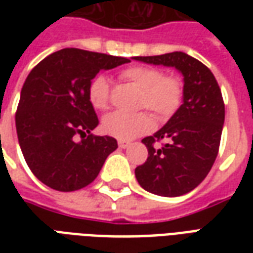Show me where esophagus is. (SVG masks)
Returning a JSON list of instances; mask_svg holds the SVG:
<instances>
[{
  "instance_id": "esophagus-1",
  "label": "esophagus",
  "mask_w": 253,
  "mask_h": 253,
  "mask_svg": "<svg viewBox=\"0 0 253 253\" xmlns=\"http://www.w3.org/2000/svg\"><path fill=\"white\" fill-rule=\"evenodd\" d=\"M118 145H119V148L121 149H126L128 145H130V142H127V141H119L118 142Z\"/></svg>"
}]
</instances>
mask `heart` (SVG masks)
<instances>
[{"label": "heart", "mask_w": 253, "mask_h": 253, "mask_svg": "<svg viewBox=\"0 0 253 253\" xmlns=\"http://www.w3.org/2000/svg\"><path fill=\"white\" fill-rule=\"evenodd\" d=\"M122 78L139 89L138 108H148L159 121L169 119L180 108L184 89L179 77L167 76L159 67L138 65L125 69ZM89 101L99 111H105L110 107V81L103 74L94 77L89 85ZM101 126L111 137L128 141L150 130L152 118L146 111L132 114L116 111L105 116Z\"/></svg>", "instance_id": "1"}]
</instances>
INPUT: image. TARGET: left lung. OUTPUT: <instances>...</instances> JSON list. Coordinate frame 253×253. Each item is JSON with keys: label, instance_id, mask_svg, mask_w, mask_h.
I'll return each mask as SVG.
<instances>
[{"label": "left lung", "instance_id": "obj_1", "mask_svg": "<svg viewBox=\"0 0 253 253\" xmlns=\"http://www.w3.org/2000/svg\"><path fill=\"white\" fill-rule=\"evenodd\" d=\"M134 59L176 67L184 77L183 104L163 128L143 138L148 160L135 168L143 190L169 198L184 195L205 180L217 159L225 121L221 89L211 70L186 52Z\"/></svg>", "mask_w": 253, "mask_h": 253}]
</instances>
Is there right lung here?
<instances>
[{"label":"right lung","instance_id":"1","mask_svg":"<svg viewBox=\"0 0 253 253\" xmlns=\"http://www.w3.org/2000/svg\"><path fill=\"white\" fill-rule=\"evenodd\" d=\"M127 62L123 57L63 48L31 70L20 94L16 130L25 163L43 184L70 192L97 177L118 142L90 134L99 119L89 101V85L100 70Z\"/></svg>","mask_w":253,"mask_h":253}]
</instances>
